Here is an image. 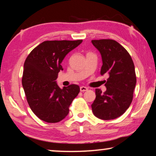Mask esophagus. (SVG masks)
Wrapping results in <instances>:
<instances>
[{
  "label": "esophagus",
  "mask_w": 156,
  "mask_h": 156,
  "mask_svg": "<svg viewBox=\"0 0 156 156\" xmlns=\"http://www.w3.org/2000/svg\"><path fill=\"white\" fill-rule=\"evenodd\" d=\"M87 90H88V89H87V87H84V86L80 87V91H81V92H85V91H87Z\"/></svg>",
  "instance_id": "1"
}]
</instances>
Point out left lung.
<instances>
[{
  "instance_id": "obj_1",
  "label": "left lung",
  "mask_w": 156,
  "mask_h": 156,
  "mask_svg": "<svg viewBox=\"0 0 156 156\" xmlns=\"http://www.w3.org/2000/svg\"><path fill=\"white\" fill-rule=\"evenodd\" d=\"M92 43L102 56L101 75L108 76L106 91L95 90L92 110L97 118L112 120L121 116L133 101L136 84L134 63L127 50L115 40H92Z\"/></svg>"
}]
</instances>
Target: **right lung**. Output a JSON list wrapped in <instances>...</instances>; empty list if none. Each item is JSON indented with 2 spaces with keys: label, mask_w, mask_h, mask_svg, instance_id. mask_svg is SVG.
I'll return each mask as SVG.
<instances>
[{
  "label": "right lung",
  "mask_w": 156,
  "mask_h": 156,
  "mask_svg": "<svg viewBox=\"0 0 156 156\" xmlns=\"http://www.w3.org/2000/svg\"><path fill=\"white\" fill-rule=\"evenodd\" d=\"M76 41H46L34 48L24 62L22 85L30 108L38 118L55 123L67 116L69 107L80 91L76 84L60 88L58 74L66 54L80 45Z\"/></svg>",
  "instance_id": "right-lung-1"
}]
</instances>
